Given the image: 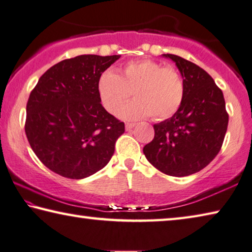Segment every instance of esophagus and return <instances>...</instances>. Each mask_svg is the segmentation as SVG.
Segmentation results:
<instances>
[{
    "mask_svg": "<svg viewBox=\"0 0 252 252\" xmlns=\"http://www.w3.org/2000/svg\"><path fill=\"white\" fill-rule=\"evenodd\" d=\"M135 126H136V124H134V123H126L125 128H126V130H131Z\"/></svg>",
    "mask_w": 252,
    "mask_h": 252,
    "instance_id": "34e87169",
    "label": "esophagus"
}]
</instances>
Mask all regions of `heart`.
Returning a JSON list of instances; mask_svg holds the SVG:
<instances>
[{
    "label": "heart",
    "mask_w": 252,
    "mask_h": 252,
    "mask_svg": "<svg viewBox=\"0 0 252 252\" xmlns=\"http://www.w3.org/2000/svg\"><path fill=\"white\" fill-rule=\"evenodd\" d=\"M97 89L102 105L111 114L133 94L134 100L118 111L125 119L170 118L179 110L185 94V84L179 70L163 67L153 60L127 63L121 75L113 69L106 70L99 77Z\"/></svg>",
    "instance_id": "1"
}]
</instances>
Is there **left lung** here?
<instances>
[{
	"label": "left lung",
	"mask_w": 252,
	"mask_h": 252,
	"mask_svg": "<svg viewBox=\"0 0 252 252\" xmlns=\"http://www.w3.org/2000/svg\"><path fill=\"white\" fill-rule=\"evenodd\" d=\"M173 60L185 84L179 110L154 125V139L143 152L153 166L171 176H188L212 162L221 150L229 115L221 89L199 65L175 55Z\"/></svg>",
	"instance_id": "1"
}]
</instances>
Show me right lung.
I'll return each instance as SVG.
<instances>
[{"instance_id":"1","label":"right lung","mask_w":252,"mask_h":252,"mask_svg":"<svg viewBox=\"0 0 252 252\" xmlns=\"http://www.w3.org/2000/svg\"><path fill=\"white\" fill-rule=\"evenodd\" d=\"M121 56L82 55L52 65L27 104L26 134L49 170L80 180L105 167L125 125L101 105L99 77Z\"/></svg>"}]
</instances>
